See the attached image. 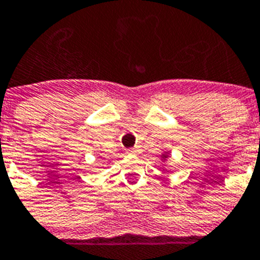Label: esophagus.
<instances>
[{
  "instance_id": "1",
  "label": "esophagus",
  "mask_w": 260,
  "mask_h": 260,
  "mask_svg": "<svg viewBox=\"0 0 260 260\" xmlns=\"http://www.w3.org/2000/svg\"><path fill=\"white\" fill-rule=\"evenodd\" d=\"M138 150L136 149V147H133V149H129L128 150V154H137Z\"/></svg>"
}]
</instances>
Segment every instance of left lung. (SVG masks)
Returning a JSON list of instances; mask_svg holds the SVG:
<instances>
[{"label": "left lung", "mask_w": 260, "mask_h": 260, "mask_svg": "<svg viewBox=\"0 0 260 260\" xmlns=\"http://www.w3.org/2000/svg\"><path fill=\"white\" fill-rule=\"evenodd\" d=\"M161 157H163V160H166V159H167V157H168V155L163 154V155H161Z\"/></svg>", "instance_id": "8db88e82"}]
</instances>
